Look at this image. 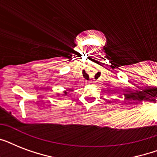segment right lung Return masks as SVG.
<instances>
[{"instance_id": "obj_1", "label": "right lung", "mask_w": 157, "mask_h": 157, "mask_svg": "<svg viewBox=\"0 0 157 157\" xmlns=\"http://www.w3.org/2000/svg\"><path fill=\"white\" fill-rule=\"evenodd\" d=\"M68 94H69V93H68V90H64V91H63V93L62 94V95L64 96V97H65V96H68ZM57 95L59 96V95H60V94H58Z\"/></svg>"}]
</instances>
